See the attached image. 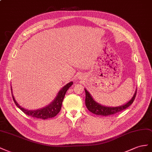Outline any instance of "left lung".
I'll use <instances>...</instances> for the list:
<instances>
[{
    "mask_svg": "<svg viewBox=\"0 0 152 152\" xmlns=\"http://www.w3.org/2000/svg\"><path fill=\"white\" fill-rule=\"evenodd\" d=\"M86 97H85V104L87 109L92 112V113L97 115L101 116H110L116 114L117 113L121 112L131 106L133 103L134 99H135L136 95V91L135 94L133 95L132 98L125 104L118 106V107H106L103 106L95 102L93 98L91 96L90 93L88 92L86 89H85Z\"/></svg>",
    "mask_w": 152,
    "mask_h": 152,
    "instance_id": "1",
    "label": "left lung"
}]
</instances>
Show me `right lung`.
Instances as JSON below:
<instances>
[{"instance_id":"right-lung-1","label":"right lung","mask_w":152,"mask_h":152,"mask_svg":"<svg viewBox=\"0 0 152 152\" xmlns=\"http://www.w3.org/2000/svg\"><path fill=\"white\" fill-rule=\"evenodd\" d=\"M72 83H73L72 82H70V83H67L66 86H64L62 88V89L59 91L57 97L55 99V100L52 102L50 105L47 106L45 107L41 108V109H39V110H32V111L25 110L24 108L21 107L16 102L13 97V95L12 94V99H13L16 106L18 108H20V109L22 111L25 115L32 116L33 118H39L42 120L53 118V117H55L56 115H57L60 112V110H61L62 102H63L65 95H66V93L67 91V90L72 85ZM11 91H12V89H11ZM11 94H12V92H11Z\"/></svg>"}]
</instances>
